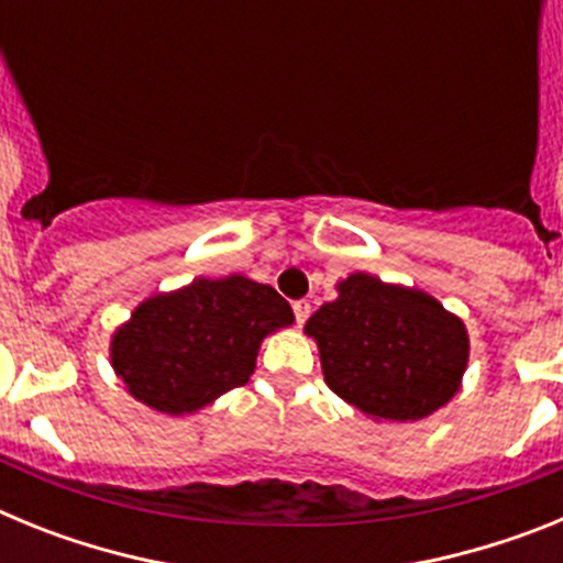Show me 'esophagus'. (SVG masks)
I'll list each match as a JSON object with an SVG mask.
<instances>
[{"label": "esophagus", "mask_w": 563, "mask_h": 563, "mask_svg": "<svg viewBox=\"0 0 563 563\" xmlns=\"http://www.w3.org/2000/svg\"><path fill=\"white\" fill-rule=\"evenodd\" d=\"M292 312H296V324H305L307 318H310V301H307V298L292 301Z\"/></svg>", "instance_id": "34e87169"}]
</instances>
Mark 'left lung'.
<instances>
[{"instance_id": "left-lung-1", "label": "left lung", "mask_w": 563, "mask_h": 563, "mask_svg": "<svg viewBox=\"0 0 563 563\" xmlns=\"http://www.w3.org/2000/svg\"><path fill=\"white\" fill-rule=\"evenodd\" d=\"M324 380L380 420H420L451 400L467 366V332L437 298L352 273L307 321Z\"/></svg>"}]
</instances>
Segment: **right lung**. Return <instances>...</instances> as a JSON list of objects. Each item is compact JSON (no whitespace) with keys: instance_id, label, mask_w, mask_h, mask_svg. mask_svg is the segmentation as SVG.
I'll return each mask as SVG.
<instances>
[{"instance_id":"add662e5","label":"right lung","mask_w":563,"mask_h":563,"mask_svg":"<svg viewBox=\"0 0 563 563\" xmlns=\"http://www.w3.org/2000/svg\"><path fill=\"white\" fill-rule=\"evenodd\" d=\"M292 324L271 285L245 276L194 278L152 296L112 338V366L129 395L163 415H191L245 386L262 338Z\"/></svg>"}]
</instances>
